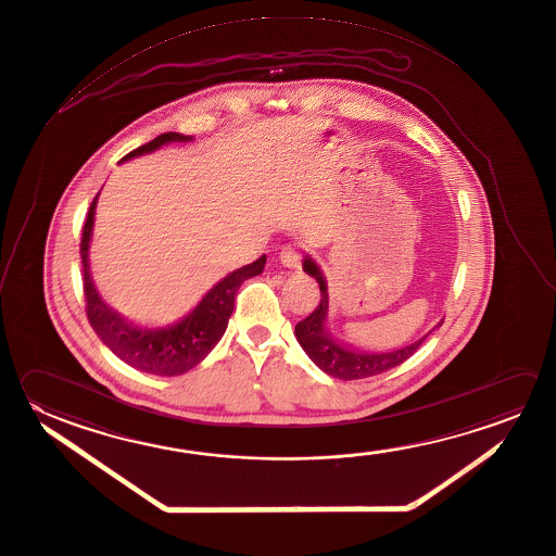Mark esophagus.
<instances>
[{"label": "esophagus", "instance_id": "esophagus-1", "mask_svg": "<svg viewBox=\"0 0 556 556\" xmlns=\"http://www.w3.org/2000/svg\"><path fill=\"white\" fill-rule=\"evenodd\" d=\"M280 263L286 268H292V270H300L302 268V253L295 249V244H286L280 251Z\"/></svg>", "mask_w": 556, "mask_h": 556}]
</instances>
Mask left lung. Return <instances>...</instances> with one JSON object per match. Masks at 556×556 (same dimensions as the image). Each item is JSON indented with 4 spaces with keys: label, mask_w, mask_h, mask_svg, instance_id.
<instances>
[{
    "label": "left lung",
    "mask_w": 556,
    "mask_h": 556,
    "mask_svg": "<svg viewBox=\"0 0 556 556\" xmlns=\"http://www.w3.org/2000/svg\"><path fill=\"white\" fill-rule=\"evenodd\" d=\"M303 270L309 276H314L319 283L321 302L315 307L314 314L307 315L305 319L295 325V339H298V343L302 344L303 351L314 361V364H317L325 374L339 378V380H363V378H370V376L392 370L395 366L405 363L421 346L433 329L443 325L441 321L429 333L417 339L415 343L395 349L390 353H364V351H356L353 346H343L334 341L325 327L329 298H327V282H325L324 273L309 256L303 258Z\"/></svg>",
    "instance_id": "left-lung-1"
}]
</instances>
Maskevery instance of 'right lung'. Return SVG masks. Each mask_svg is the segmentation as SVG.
I'll list each match as a JSON object with an SVG mask.
<instances>
[{
  "instance_id": "obj_1",
  "label": "right lung",
  "mask_w": 556,
  "mask_h": 556,
  "mask_svg": "<svg viewBox=\"0 0 556 556\" xmlns=\"http://www.w3.org/2000/svg\"><path fill=\"white\" fill-rule=\"evenodd\" d=\"M174 141H192V137L180 132H162L156 139L123 156V161L156 151L162 144ZM98 195L91 202L90 212L81 229L80 242L81 280L86 295V315L91 329L115 356H119L123 363L137 370L156 376H178L192 370L193 366L202 363L203 358L212 353L213 346L219 343L235 307V295L244 280L263 273L266 254L256 258L254 263L227 274L203 295L190 314L184 315L180 321L166 327H137L105 305L91 280L88 251Z\"/></svg>"
}]
</instances>
